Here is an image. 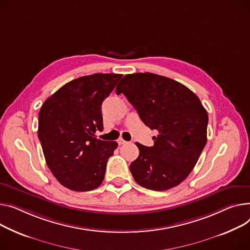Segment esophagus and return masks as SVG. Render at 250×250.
Segmentation results:
<instances>
[{"mask_svg": "<svg viewBox=\"0 0 250 250\" xmlns=\"http://www.w3.org/2000/svg\"><path fill=\"white\" fill-rule=\"evenodd\" d=\"M118 143H119V145H124V144H125L126 142H125L123 138H120V139L118 140Z\"/></svg>", "mask_w": 250, "mask_h": 250, "instance_id": "obj_1", "label": "esophagus"}]
</instances>
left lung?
<instances>
[{"instance_id": "left-lung-1", "label": "left lung", "mask_w": 250, "mask_h": 250, "mask_svg": "<svg viewBox=\"0 0 250 250\" xmlns=\"http://www.w3.org/2000/svg\"><path fill=\"white\" fill-rule=\"evenodd\" d=\"M143 123L157 129L153 146L137 143L140 155L129 165L144 188L165 191L184 181L207 142L208 113L199 97L182 83L154 73L126 74L116 86Z\"/></svg>"}]
</instances>
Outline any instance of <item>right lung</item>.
<instances>
[{
	"instance_id": "right-lung-1",
	"label": "right lung",
	"mask_w": 250,
	"mask_h": 250,
	"mask_svg": "<svg viewBox=\"0 0 250 250\" xmlns=\"http://www.w3.org/2000/svg\"><path fill=\"white\" fill-rule=\"evenodd\" d=\"M122 74L95 73L66 83L39 111L38 138L48 168L69 190L86 192L102 184L116 142L97 140L104 129L102 104Z\"/></svg>"
}]
</instances>
